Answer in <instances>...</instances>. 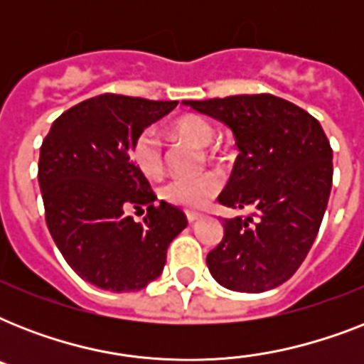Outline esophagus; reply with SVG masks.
<instances>
[{"mask_svg": "<svg viewBox=\"0 0 364 364\" xmlns=\"http://www.w3.org/2000/svg\"><path fill=\"white\" fill-rule=\"evenodd\" d=\"M198 219H200L198 213H191V211H188V213H187V221L188 223H196V221H198Z\"/></svg>", "mask_w": 364, "mask_h": 364, "instance_id": "obj_1", "label": "esophagus"}]
</instances>
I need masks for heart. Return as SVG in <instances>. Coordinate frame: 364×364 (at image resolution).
<instances>
[{"instance_id":"1","label":"heart","mask_w":364,"mask_h":364,"mask_svg":"<svg viewBox=\"0 0 364 364\" xmlns=\"http://www.w3.org/2000/svg\"><path fill=\"white\" fill-rule=\"evenodd\" d=\"M171 136L198 145L210 147L215 139V128L208 119L187 115L177 119L170 128ZM132 160L143 176L149 179H159L164 173V154L160 141L153 132H145L137 137L132 147ZM219 193V179L211 173L196 177H177L162 187V198L173 205L185 208L187 211H202L213 202Z\"/></svg>"}]
</instances>
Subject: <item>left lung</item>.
<instances>
[{
	"label": "left lung",
	"instance_id": "left-lung-1",
	"mask_svg": "<svg viewBox=\"0 0 364 364\" xmlns=\"http://www.w3.org/2000/svg\"><path fill=\"white\" fill-rule=\"evenodd\" d=\"M183 104L232 130L240 154L217 200L253 210L223 219L221 243L205 259L211 276L238 293L282 285L310 251L333 187V149L321 124L272 94Z\"/></svg>",
	"mask_w": 364,
	"mask_h": 364
}]
</instances>
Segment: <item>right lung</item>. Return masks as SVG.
<instances>
[{"instance_id":"add662e5","label":"right lung","mask_w":364,"mask_h":364,"mask_svg":"<svg viewBox=\"0 0 364 364\" xmlns=\"http://www.w3.org/2000/svg\"><path fill=\"white\" fill-rule=\"evenodd\" d=\"M177 102L121 94L85 100L56 119L39 154L48 232L65 262L96 287L130 293L162 274L168 245L187 217L160 200L132 162L143 130ZM148 208L143 223L129 215Z\"/></svg>"}]
</instances>
